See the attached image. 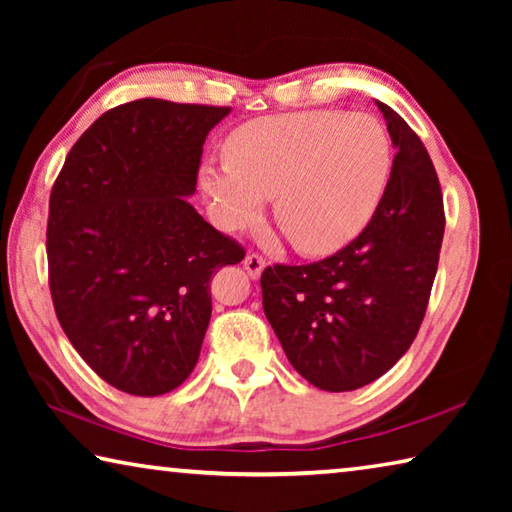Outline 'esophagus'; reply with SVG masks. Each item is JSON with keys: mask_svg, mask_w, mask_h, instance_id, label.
Here are the masks:
<instances>
[{"mask_svg": "<svg viewBox=\"0 0 512 512\" xmlns=\"http://www.w3.org/2000/svg\"><path fill=\"white\" fill-rule=\"evenodd\" d=\"M264 266H266V259H264L262 255L248 253V255L244 257V268H246L250 277H259V275H262Z\"/></svg>", "mask_w": 512, "mask_h": 512, "instance_id": "obj_1", "label": "esophagus"}]
</instances>
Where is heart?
<instances>
[{
    "label": "heart",
    "instance_id": "obj_1",
    "mask_svg": "<svg viewBox=\"0 0 512 512\" xmlns=\"http://www.w3.org/2000/svg\"><path fill=\"white\" fill-rule=\"evenodd\" d=\"M207 162L201 185L223 230L244 228L273 196L277 228L305 255H327L361 235L393 169L388 131L370 115L302 110L248 121Z\"/></svg>",
    "mask_w": 512,
    "mask_h": 512
}]
</instances>
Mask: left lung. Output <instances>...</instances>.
Masks as SVG:
<instances>
[{"instance_id":"left-lung-1","label":"left lung","mask_w":512,"mask_h":512,"mask_svg":"<svg viewBox=\"0 0 512 512\" xmlns=\"http://www.w3.org/2000/svg\"><path fill=\"white\" fill-rule=\"evenodd\" d=\"M377 106L397 153L375 216L334 255L273 264L259 280L291 366L329 393L370 384L411 348L443 244L445 207L429 153L393 108Z\"/></svg>"}]
</instances>
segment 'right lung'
I'll use <instances>...</instances> for the list:
<instances>
[{
    "instance_id": "obj_1",
    "label": "right lung",
    "mask_w": 512,
    "mask_h": 512,
    "mask_svg": "<svg viewBox=\"0 0 512 512\" xmlns=\"http://www.w3.org/2000/svg\"><path fill=\"white\" fill-rule=\"evenodd\" d=\"M228 112L121 103L76 140L51 187L56 318L83 361L124 393L183 384L210 325L212 275L246 255L185 198L196 192L205 137Z\"/></svg>"
}]
</instances>
